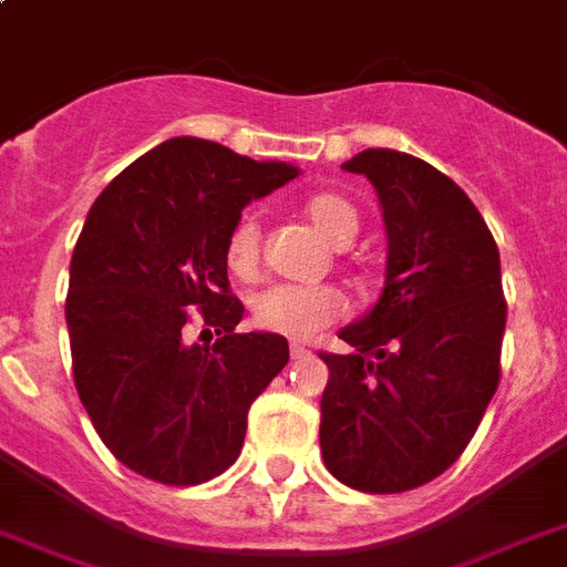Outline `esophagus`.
I'll use <instances>...</instances> for the list:
<instances>
[{
    "label": "esophagus",
    "instance_id": "34e87169",
    "mask_svg": "<svg viewBox=\"0 0 567 567\" xmlns=\"http://www.w3.org/2000/svg\"><path fill=\"white\" fill-rule=\"evenodd\" d=\"M291 359H293V362H306V359H311V350H309V347H302V344H297V341H293Z\"/></svg>",
    "mask_w": 567,
    "mask_h": 567
}]
</instances>
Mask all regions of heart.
I'll list each match as a JSON object with an SVG mask.
<instances>
[{
	"label": "heart",
	"instance_id": "heart-1",
	"mask_svg": "<svg viewBox=\"0 0 567 567\" xmlns=\"http://www.w3.org/2000/svg\"><path fill=\"white\" fill-rule=\"evenodd\" d=\"M306 217L318 235L332 247H350L359 235V212L350 199L338 194H318L306 203ZM261 229L256 217H240L226 240V267L238 279H252L258 270ZM344 311L341 293L332 288H297L274 285L252 300V318L261 329L288 338H309Z\"/></svg>",
	"mask_w": 567,
	"mask_h": 567
}]
</instances>
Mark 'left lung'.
<instances>
[{
    "instance_id": "obj_1",
    "label": "left lung",
    "mask_w": 567,
    "mask_h": 567,
    "mask_svg": "<svg viewBox=\"0 0 567 567\" xmlns=\"http://www.w3.org/2000/svg\"><path fill=\"white\" fill-rule=\"evenodd\" d=\"M371 182L385 223V285L320 353V453L355 492L396 494L444 474L474 439L501 382L506 302L483 214L432 164L364 150L344 164Z\"/></svg>"
}]
</instances>
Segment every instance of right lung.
Wrapping results in <instances>:
<instances>
[{"label":"right lung","instance_id":"add662e5","mask_svg":"<svg viewBox=\"0 0 567 567\" xmlns=\"http://www.w3.org/2000/svg\"><path fill=\"white\" fill-rule=\"evenodd\" d=\"M203 137H171L91 205L66 291L73 379L105 447L135 474L199 485L238 458L247 412L288 364L276 332H235L226 240L244 205L297 179ZM221 336L188 346L187 309Z\"/></svg>","mask_w":567,"mask_h":567}]
</instances>
